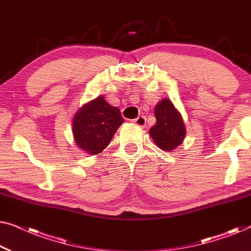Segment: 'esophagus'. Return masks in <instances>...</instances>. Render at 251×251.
Masks as SVG:
<instances>
[{"label":"esophagus","mask_w":251,"mask_h":251,"mask_svg":"<svg viewBox=\"0 0 251 251\" xmlns=\"http://www.w3.org/2000/svg\"><path fill=\"white\" fill-rule=\"evenodd\" d=\"M133 123L138 126L139 128H145V126H146V118H145V116H143V115L142 116H138V118L133 120Z\"/></svg>","instance_id":"1"}]
</instances>
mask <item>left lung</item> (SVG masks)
Wrapping results in <instances>:
<instances>
[{
  "instance_id": "left-lung-1",
  "label": "left lung",
  "mask_w": 251,
  "mask_h": 251,
  "mask_svg": "<svg viewBox=\"0 0 251 251\" xmlns=\"http://www.w3.org/2000/svg\"><path fill=\"white\" fill-rule=\"evenodd\" d=\"M154 115L156 123L150 129V136L159 149L168 152L176 150L186 136V128L179 111L170 99L163 98L155 105Z\"/></svg>"
}]
</instances>
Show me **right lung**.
Returning a JSON list of instances; mask_svg holds the SVG:
<instances>
[{
    "mask_svg": "<svg viewBox=\"0 0 251 251\" xmlns=\"http://www.w3.org/2000/svg\"><path fill=\"white\" fill-rule=\"evenodd\" d=\"M123 122L120 109L99 96L75 113L72 131L76 145L88 154L96 155L108 146Z\"/></svg>",
    "mask_w": 251,
    "mask_h": 251,
    "instance_id": "obj_1",
    "label": "right lung"
}]
</instances>
